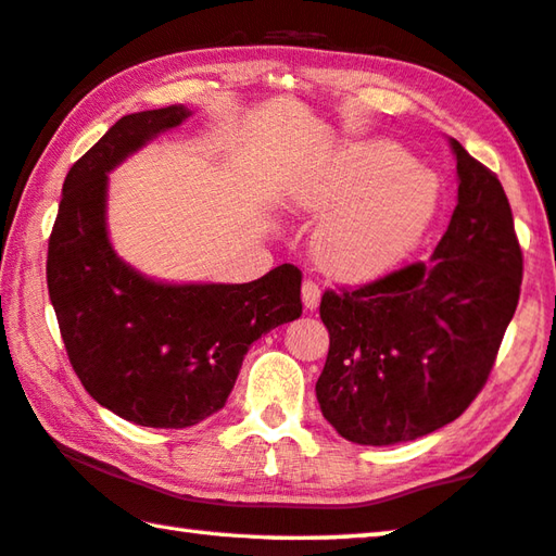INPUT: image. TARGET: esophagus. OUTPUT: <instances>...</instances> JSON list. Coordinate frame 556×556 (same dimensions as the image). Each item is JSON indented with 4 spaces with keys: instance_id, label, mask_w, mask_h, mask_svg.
<instances>
[{
    "instance_id": "obj_1",
    "label": "esophagus",
    "mask_w": 556,
    "mask_h": 556,
    "mask_svg": "<svg viewBox=\"0 0 556 556\" xmlns=\"http://www.w3.org/2000/svg\"><path fill=\"white\" fill-rule=\"evenodd\" d=\"M300 293H303V305H305V309H317V305H319V286L315 283V280H305L303 283V290H300Z\"/></svg>"
}]
</instances>
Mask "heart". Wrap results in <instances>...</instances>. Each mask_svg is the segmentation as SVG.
Returning <instances> with one entry per match:
<instances>
[{"mask_svg": "<svg viewBox=\"0 0 556 556\" xmlns=\"http://www.w3.org/2000/svg\"><path fill=\"white\" fill-rule=\"evenodd\" d=\"M293 202L317 224L315 258L329 276L371 280L415 251L440 204V180L391 141L327 151L295 185Z\"/></svg>", "mask_w": 556, "mask_h": 556, "instance_id": "b5f03b06", "label": "heart"}]
</instances>
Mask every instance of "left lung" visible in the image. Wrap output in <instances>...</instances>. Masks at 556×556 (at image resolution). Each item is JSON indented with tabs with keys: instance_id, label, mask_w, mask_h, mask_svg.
Returning a JSON list of instances; mask_svg holds the SVG:
<instances>
[{
	"instance_id": "obj_1",
	"label": "left lung",
	"mask_w": 556,
	"mask_h": 556,
	"mask_svg": "<svg viewBox=\"0 0 556 556\" xmlns=\"http://www.w3.org/2000/svg\"><path fill=\"white\" fill-rule=\"evenodd\" d=\"M456 207L432 258L356 290H327L325 420L349 442H410L454 422L489 378L522 283L510 202L495 173L450 139Z\"/></svg>"
}]
</instances>
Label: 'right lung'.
Returning a JSON list of instances; mask_svg holds the SVG:
<instances>
[{"mask_svg": "<svg viewBox=\"0 0 556 556\" xmlns=\"http://www.w3.org/2000/svg\"><path fill=\"white\" fill-rule=\"evenodd\" d=\"M185 104L126 114L65 175L48 241V295L85 391L141 427L180 430L222 410L249 346L303 315L290 263L251 283H163L116 256L110 173L188 122Z\"/></svg>", "mask_w": 556, "mask_h": 556, "instance_id": "right-lung-1", "label": "right lung"}]
</instances>
